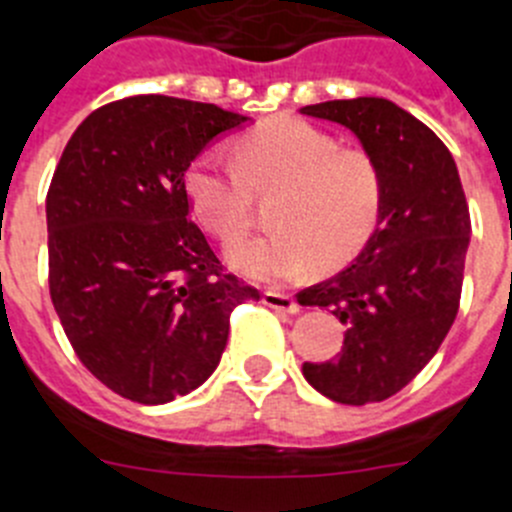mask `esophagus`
Instances as JSON below:
<instances>
[{"instance_id":"esophagus-1","label":"esophagus","mask_w":512,"mask_h":512,"mask_svg":"<svg viewBox=\"0 0 512 512\" xmlns=\"http://www.w3.org/2000/svg\"><path fill=\"white\" fill-rule=\"evenodd\" d=\"M262 303L267 308H275V311H283V313H298V301L288 293H278V290H265L262 293Z\"/></svg>"}]
</instances>
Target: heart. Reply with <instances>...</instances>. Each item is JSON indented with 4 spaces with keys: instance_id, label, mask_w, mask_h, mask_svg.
Segmentation results:
<instances>
[{
    "instance_id": "1",
    "label": "heart",
    "mask_w": 512,
    "mask_h": 512,
    "mask_svg": "<svg viewBox=\"0 0 512 512\" xmlns=\"http://www.w3.org/2000/svg\"><path fill=\"white\" fill-rule=\"evenodd\" d=\"M280 188L270 209L273 232L227 250L234 270L257 283L283 285L336 270L365 250L385 209V173L365 147L298 117L257 124L234 142V158L206 150L186 173V191L201 222L224 242L255 222V193Z\"/></svg>"
}]
</instances>
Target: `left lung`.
<instances>
[{"label":"left lung","mask_w":512,"mask_h":512,"mask_svg":"<svg viewBox=\"0 0 512 512\" xmlns=\"http://www.w3.org/2000/svg\"><path fill=\"white\" fill-rule=\"evenodd\" d=\"M308 117L344 124L385 173V209L357 260L298 293L347 326L336 359L303 362V377L344 405L380 403L439 352L457 319L469 206L444 142L398 104L377 96L321 101Z\"/></svg>","instance_id":"8db88e82"}]
</instances>
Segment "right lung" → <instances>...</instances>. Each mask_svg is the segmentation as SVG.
Masks as SVG:
<instances>
[{
	"label": "right lung",
	"mask_w": 512,
	"mask_h": 512,
	"mask_svg": "<svg viewBox=\"0 0 512 512\" xmlns=\"http://www.w3.org/2000/svg\"><path fill=\"white\" fill-rule=\"evenodd\" d=\"M247 119L140 94L91 112L63 150L45 199L50 298L78 359L122 398L160 405L199 388L234 308L260 301L188 219V165Z\"/></svg>",
	"instance_id": "add662e5"
}]
</instances>
